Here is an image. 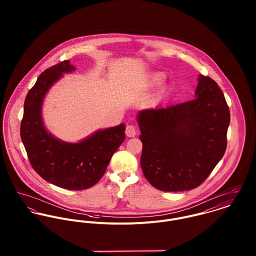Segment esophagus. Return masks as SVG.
Instances as JSON below:
<instances>
[{
	"mask_svg": "<svg viewBox=\"0 0 256 256\" xmlns=\"http://www.w3.org/2000/svg\"><path fill=\"white\" fill-rule=\"evenodd\" d=\"M125 133H126V135H127L128 137H134V136L136 135V133H137V129H136V127H135L134 125L128 124V125L126 126Z\"/></svg>",
	"mask_w": 256,
	"mask_h": 256,
	"instance_id": "obj_1",
	"label": "esophagus"
}]
</instances>
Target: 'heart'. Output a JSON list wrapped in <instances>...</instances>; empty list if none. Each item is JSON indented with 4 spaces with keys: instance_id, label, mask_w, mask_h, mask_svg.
I'll list each match as a JSON object with an SVG mask.
<instances>
[{
    "instance_id": "1",
    "label": "heart",
    "mask_w": 256,
    "mask_h": 256,
    "mask_svg": "<svg viewBox=\"0 0 256 256\" xmlns=\"http://www.w3.org/2000/svg\"><path fill=\"white\" fill-rule=\"evenodd\" d=\"M162 76L160 74H158V76H154V82H156V84H158V82H160V80H162Z\"/></svg>"
}]
</instances>
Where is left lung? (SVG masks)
<instances>
[{"instance_id":"left-lung-1","label":"left lung","mask_w":256,"mask_h":256,"mask_svg":"<svg viewBox=\"0 0 256 256\" xmlns=\"http://www.w3.org/2000/svg\"><path fill=\"white\" fill-rule=\"evenodd\" d=\"M198 80L195 100L138 115L141 168L160 191L198 187L226 152L230 115L224 94L213 78L200 74Z\"/></svg>"}]
</instances>
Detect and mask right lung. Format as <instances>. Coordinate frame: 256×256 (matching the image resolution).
<instances>
[{
  "label": "right lung",
  "instance_id": "obj_1",
  "mask_svg": "<svg viewBox=\"0 0 256 256\" xmlns=\"http://www.w3.org/2000/svg\"><path fill=\"white\" fill-rule=\"evenodd\" d=\"M69 60L40 74L24 100L20 137L32 168L46 182L69 190L88 189L104 176L115 150L125 140V126L98 131L90 138L68 144L52 137L41 119V104L48 88L73 71Z\"/></svg>",
  "mask_w": 256,
  "mask_h": 256
}]
</instances>
